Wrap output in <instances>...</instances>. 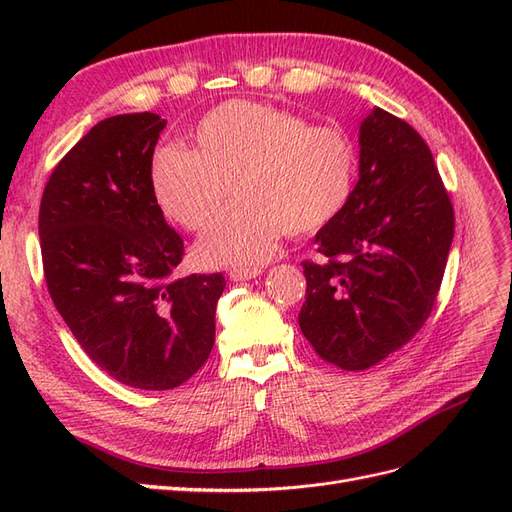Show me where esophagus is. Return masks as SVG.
I'll return each mask as SVG.
<instances>
[{"label": "esophagus", "instance_id": "esophagus-1", "mask_svg": "<svg viewBox=\"0 0 512 512\" xmlns=\"http://www.w3.org/2000/svg\"><path fill=\"white\" fill-rule=\"evenodd\" d=\"M230 280L232 282H245L254 280V277L262 275V267H243V269H230Z\"/></svg>", "mask_w": 512, "mask_h": 512}]
</instances>
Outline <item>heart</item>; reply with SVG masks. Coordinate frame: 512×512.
Instances as JSON below:
<instances>
[{
	"mask_svg": "<svg viewBox=\"0 0 512 512\" xmlns=\"http://www.w3.org/2000/svg\"><path fill=\"white\" fill-rule=\"evenodd\" d=\"M196 149L166 145L153 153L149 183L166 218L203 232L235 183L241 200L215 224L196 254L203 265H256L284 235L331 224L350 203L359 156L339 126H309L260 102L232 100L194 128Z\"/></svg>",
	"mask_w": 512,
	"mask_h": 512,
	"instance_id": "b5f03b06",
	"label": "heart"
}]
</instances>
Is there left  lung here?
Listing matches in <instances>:
<instances>
[{
	"label": "left lung",
	"instance_id": "obj_1",
	"mask_svg": "<svg viewBox=\"0 0 512 512\" xmlns=\"http://www.w3.org/2000/svg\"><path fill=\"white\" fill-rule=\"evenodd\" d=\"M359 181L346 209L316 232L299 327L346 371L380 363L418 333L436 303L455 213L427 143L374 108L359 128Z\"/></svg>",
	"mask_w": 512,
	"mask_h": 512
}]
</instances>
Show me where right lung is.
Instances as JSON below:
<instances>
[{
  "label": "right lung",
  "instance_id": "1",
  "mask_svg": "<svg viewBox=\"0 0 512 512\" xmlns=\"http://www.w3.org/2000/svg\"><path fill=\"white\" fill-rule=\"evenodd\" d=\"M164 128L156 113L96 123L46 181L38 220L57 312L91 361L143 391L175 389L205 365L226 286L222 273L175 277L183 239L149 183Z\"/></svg>",
  "mask_w": 512,
  "mask_h": 512
}]
</instances>
